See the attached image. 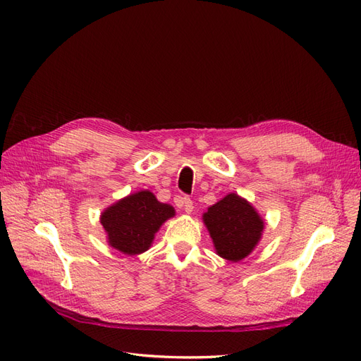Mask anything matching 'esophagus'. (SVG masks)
<instances>
[{
	"label": "esophagus",
	"instance_id": "1",
	"mask_svg": "<svg viewBox=\"0 0 361 361\" xmlns=\"http://www.w3.org/2000/svg\"><path fill=\"white\" fill-rule=\"evenodd\" d=\"M174 203H176L179 207H183V211L187 214H191L194 209V202L190 197H178L174 200Z\"/></svg>",
	"mask_w": 361,
	"mask_h": 361
}]
</instances>
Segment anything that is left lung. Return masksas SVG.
<instances>
[{
  "label": "left lung",
  "instance_id": "left-lung-1",
  "mask_svg": "<svg viewBox=\"0 0 361 361\" xmlns=\"http://www.w3.org/2000/svg\"><path fill=\"white\" fill-rule=\"evenodd\" d=\"M203 221L209 231L216 255L226 260L239 262L247 257L260 241L265 223L257 211L238 194L207 207Z\"/></svg>",
  "mask_w": 361,
  "mask_h": 361
}]
</instances>
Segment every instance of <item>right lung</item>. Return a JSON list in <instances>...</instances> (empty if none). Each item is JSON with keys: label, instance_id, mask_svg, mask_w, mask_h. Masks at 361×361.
I'll return each instance as SVG.
<instances>
[{"label": "right lung", "instance_id": "1", "mask_svg": "<svg viewBox=\"0 0 361 361\" xmlns=\"http://www.w3.org/2000/svg\"><path fill=\"white\" fill-rule=\"evenodd\" d=\"M173 215V206L158 202L154 192L138 191L106 207L101 224L108 244L133 256L149 250L162 223Z\"/></svg>", "mask_w": 361, "mask_h": 361}]
</instances>
